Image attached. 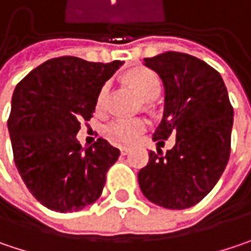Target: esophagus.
Returning <instances> with one entry per match:
<instances>
[{
    "instance_id": "34e87169",
    "label": "esophagus",
    "mask_w": 251,
    "mask_h": 251,
    "mask_svg": "<svg viewBox=\"0 0 251 251\" xmlns=\"http://www.w3.org/2000/svg\"><path fill=\"white\" fill-rule=\"evenodd\" d=\"M129 152H130V148H125V146L121 148V153H122V155H127Z\"/></svg>"
}]
</instances>
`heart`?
<instances>
[{"instance_id": "obj_1", "label": "heart", "mask_w": 251, "mask_h": 251, "mask_svg": "<svg viewBox=\"0 0 251 251\" xmlns=\"http://www.w3.org/2000/svg\"><path fill=\"white\" fill-rule=\"evenodd\" d=\"M127 82L139 94L143 100L156 99L162 89V82L159 79V76L153 71H151L148 68L132 69L127 74ZM109 88H111L109 82H106L100 88L98 99H96L98 109H103V106L106 103V96L109 92ZM145 129H146V121H143V119H118L106 126L105 132H106V136L112 142L129 145L138 139Z\"/></svg>"}]
</instances>
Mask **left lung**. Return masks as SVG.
I'll return each instance as SVG.
<instances>
[{
  "label": "left lung",
  "mask_w": 251,
  "mask_h": 251,
  "mask_svg": "<svg viewBox=\"0 0 251 251\" xmlns=\"http://www.w3.org/2000/svg\"><path fill=\"white\" fill-rule=\"evenodd\" d=\"M145 67L160 76L165 88L163 118L153 140L176 136L175 146L149 152L138 180L145 198L157 206L182 210L199 203L228 162L233 108L220 74L182 52L145 58Z\"/></svg>",
  "instance_id": "8db88e82"
}]
</instances>
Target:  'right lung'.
Instances as JSON below:
<instances>
[{"label":"right lung","instance_id":"right-lung-1","mask_svg":"<svg viewBox=\"0 0 251 251\" xmlns=\"http://www.w3.org/2000/svg\"><path fill=\"white\" fill-rule=\"evenodd\" d=\"M124 62L53 58L31 71L14 91L8 130L15 166L32 196L45 207L78 212L99 199L119 149L105 139L82 148V121L95 112L105 82Z\"/></svg>","mask_w":251,"mask_h":251}]
</instances>
